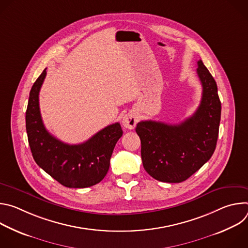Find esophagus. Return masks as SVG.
<instances>
[{"instance_id":"1","label":"esophagus","mask_w":248,"mask_h":248,"mask_svg":"<svg viewBox=\"0 0 248 248\" xmlns=\"http://www.w3.org/2000/svg\"><path fill=\"white\" fill-rule=\"evenodd\" d=\"M137 122L138 117L134 112H129L123 118V125L128 129H133L136 126Z\"/></svg>"}]
</instances>
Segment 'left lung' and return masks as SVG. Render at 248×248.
Returning a JSON list of instances; mask_svg holds the SVG:
<instances>
[{
    "label": "left lung",
    "mask_w": 248,
    "mask_h": 248,
    "mask_svg": "<svg viewBox=\"0 0 248 248\" xmlns=\"http://www.w3.org/2000/svg\"><path fill=\"white\" fill-rule=\"evenodd\" d=\"M197 76L202 98L191 117L179 124L142 121L136 125L143 167L157 181L187 180L215 151L221 121L217 83L201 60L197 62Z\"/></svg>",
    "instance_id": "1"
}]
</instances>
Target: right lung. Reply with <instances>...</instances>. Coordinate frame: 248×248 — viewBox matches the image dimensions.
<instances>
[{
  "instance_id": "obj_1",
  "label": "right lung",
  "mask_w": 248,
  "mask_h": 248,
  "mask_svg": "<svg viewBox=\"0 0 248 248\" xmlns=\"http://www.w3.org/2000/svg\"><path fill=\"white\" fill-rule=\"evenodd\" d=\"M46 74L45 68L30 90L25 116L33 159L65 187L84 188L95 186L109 170L115 145L123 135L121 124L116 123L106 126L80 144L62 142L48 132L40 114L39 92Z\"/></svg>"
}]
</instances>
